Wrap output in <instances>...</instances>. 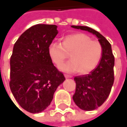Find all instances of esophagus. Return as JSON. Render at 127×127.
I'll list each match as a JSON object with an SVG mask.
<instances>
[{"label":"esophagus","mask_w":127,"mask_h":127,"mask_svg":"<svg viewBox=\"0 0 127 127\" xmlns=\"http://www.w3.org/2000/svg\"><path fill=\"white\" fill-rule=\"evenodd\" d=\"M64 77L66 78V79H67V78H71V76H69V75H67V74H64Z\"/></svg>","instance_id":"1"}]
</instances>
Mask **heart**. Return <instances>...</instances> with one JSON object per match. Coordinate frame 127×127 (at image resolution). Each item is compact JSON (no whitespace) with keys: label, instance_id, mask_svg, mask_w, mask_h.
Wrapping results in <instances>:
<instances>
[{"label":"heart","instance_id":"b5f03b06","mask_svg":"<svg viewBox=\"0 0 127 127\" xmlns=\"http://www.w3.org/2000/svg\"><path fill=\"white\" fill-rule=\"evenodd\" d=\"M48 55L53 63L59 66L70 55L71 61L60 66L61 71L67 73L79 72L88 74L98 64L103 55V47L98 41L83 33L66 36L63 43L52 42L48 46Z\"/></svg>","mask_w":127,"mask_h":127}]
</instances>
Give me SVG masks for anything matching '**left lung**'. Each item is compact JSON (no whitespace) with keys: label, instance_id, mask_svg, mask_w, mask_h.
Here are the masks:
<instances>
[{"label":"left lung","instance_id":"1","mask_svg":"<svg viewBox=\"0 0 127 127\" xmlns=\"http://www.w3.org/2000/svg\"><path fill=\"white\" fill-rule=\"evenodd\" d=\"M72 27L95 34L103 47V55L98 67L89 74L74 79L76 82V91L72 97L74 103L81 110L91 111L102 105L111 91L115 79V58L110 43L97 31L84 26Z\"/></svg>","mask_w":127,"mask_h":127}]
</instances>
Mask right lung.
Masks as SVG:
<instances>
[{
  "label": "right lung",
  "instance_id": "obj_1",
  "mask_svg": "<svg viewBox=\"0 0 127 127\" xmlns=\"http://www.w3.org/2000/svg\"><path fill=\"white\" fill-rule=\"evenodd\" d=\"M53 24H36L15 42L10 58V87L20 105L31 113L43 111L65 78L48 55L58 32Z\"/></svg>",
  "mask_w": 127,
  "mask_h": 127
}]
</instances>
